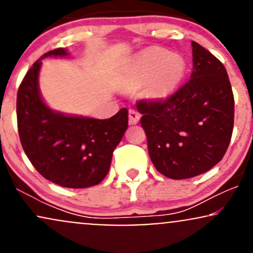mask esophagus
Returning <instances> with one entry per match:
<instances>
[{
    "label": "esophagus",
    "instance_id": "1",
    "mask_svg": "<svg viewBox=\"0 0 253 253\" xmlns=\"http://www.w3.org/2000/svg\"><path fill=\"white\" fill-rule=\"evenodd\" d=\"M139 120H140V115H139V113L136 112L135 109H129L128 110V121L130 125H135L139 123Z\"/></svg>",
    "mask_w": 253,
    "mask_h": 253
}]
</instances>
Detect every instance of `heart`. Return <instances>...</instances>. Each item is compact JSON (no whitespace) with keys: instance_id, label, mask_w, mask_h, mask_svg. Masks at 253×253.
Here are the masks:
<instances>
[{"instance_id":"b5f03b06","label":"heart","mask_w":253,"mask_h":253,"mask_svg":"<svg viewBox=\"0 0 253 253\" xmlns=\"http://www.w3.org/2000/svg\"><path fill=\"white\" fill-rule=\"evenodd\" d=\"M185 72L182 57L163 48H151L139 56L133 66L130 80L134 83L151 80L150 92L156 98H167L173 92Z\"/></svg>"}]
</instances>
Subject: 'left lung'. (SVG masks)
Segmentation results:
<instances>
[{
  "label": "left lung",
  "instance_id": "left-lung-1",
  "mask_svg": "<svg viewBox=\"0 0 253 253\" xmlns=\"http://www.w3.org/2000/svg\"><path fill=\"white\" fill-rule=\"evenodd\" d=\"M190 80L167 100H141L136 109L151 161L162 175L185 179L211 170L233 132L234 97L223 64L191 42Z\"/></svg>",
  "mask_w": 253,
  "mask_h": 253
}]
</instances>
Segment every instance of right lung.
<instances>
[{"label":"right lung","mask_w":253,"mask_h":253,"mask_svg":"<svg viewBox=\"0 0 253 253\" xmlns=\"http://www.w3.org/2000/svg\"><path fill=\"white\" fill-rule=\"evenodd\" d=\"M65 57L56 48L42 54L20 84L16 98L17 130L26 156L38 172L65 188L96 185L109 171L113 151L128 127V112L98 119L72 117L53 112L43 103L39 91L42 59Z\"/></svg>","instance_id":"obj_1"}]
</instances>
